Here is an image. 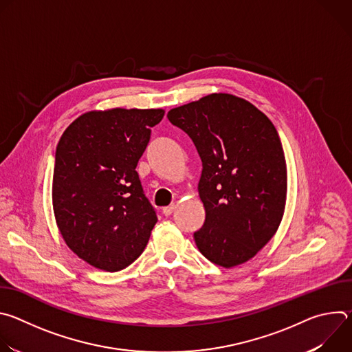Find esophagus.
I'll list each match as a JSON object with an SVG mask.
<instances>
[{"mask_svg":"<svg viewBox=\"0 0 352 352\" xmlns=\"http://www.w3.org/2000/svg\"><path fill=\"white\" fill-rule=\"evenodd\" d=\"M174 209H175V206H174V205L167 206V208H164V209H163V214H164V216H171V214H173V212H174Z\"/></svg>","mask_w":352,"mask_h":352,"instance_id":"obj_1","label":"esophagus"}]
</instances>
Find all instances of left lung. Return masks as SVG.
Listing matches in <instances>:
<instances>
[{
  "mask_svg": "<svg viewBox=\"0 0 352 352\" xmlns=\"http://www.w3.org/2000/svg\"><path fill=\"white\" fill-rule=\"evenodd\" d=\"M167 117L202 160L197 190L206 219L193 232L197 249L223 267L252 259L276 234L285 208L287 166L274 125L227 93L205 96Z\"/></svg>",
  "mask_w": 352,
  "mask_h": 352,
  "instance_id": "obj_1",
  "label": "left lung"
}]
</instances>
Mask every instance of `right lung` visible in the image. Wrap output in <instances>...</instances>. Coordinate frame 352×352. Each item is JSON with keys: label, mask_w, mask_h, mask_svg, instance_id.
<instances>
[{"label": "right lung", "mask_w": 352, "mask_h": 352, "mask_svg": "<svg viewBox=\"0 0 352 352\" xmlns=\"http://www.w3.org/2000/svg\"><path fill=\"white\" fill-rule=\"evenodd\" d=\"M164 110L90 111L63 133L53 175V208L74 254L96 269L118 272L147 245L156 210L136 166Z\"/></svg>", "instance_id": "add662e5"}]
</instances>
